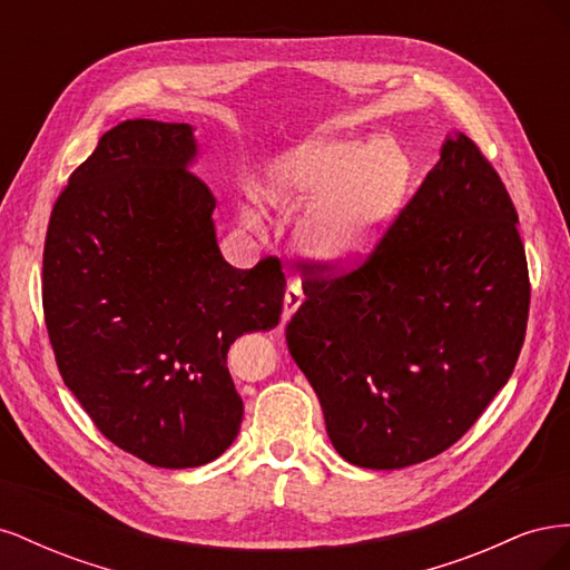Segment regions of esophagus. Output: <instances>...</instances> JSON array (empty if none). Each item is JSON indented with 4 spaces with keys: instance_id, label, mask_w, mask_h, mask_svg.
Returning a JSON list of instances; mask_svg holds the SVG:
<instances>
[{
    "instance_id": "1",
    "label": "esophagus",
    "mask_w": 570,
    "mask_h": 570,
    "mask_svg": "<svg viewBox=\"0 0 570 570\" xmlns=\"http://www.w3.org/2000/svg\"><path fill=\"white\" fill-rule=\"evenodd\" d=\"M304 302V295H302V287L297 283H292L287 289H285V306H283V323L289 321V316L297 312L299 304Z\"/></svg>"
}]
</instances>
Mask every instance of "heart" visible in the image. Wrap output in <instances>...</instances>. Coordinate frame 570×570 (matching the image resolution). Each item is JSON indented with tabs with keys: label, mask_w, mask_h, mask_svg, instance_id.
Returning <instances> with one entry per match:
<instances>
[{
	"label": "heart",
	"mask_w": 570,
	"mask_h": 570,
	"mask_svg": "<svg viewBox=\"0 0 570 570\" xmlns=\"http://www.w3.org/2000/svg\"><path fill=\"white\" fill-rule=\"evenodd\" d=\"M406 176V159L394 147L312 140L271 166L262 197L278 214H312L299 233L304 254L327 268H350L377 245ZM243 220L262 226L254 209Z\"/></svg>",
	"instance_id": "obj_1"
}]
</instances>
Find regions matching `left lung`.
<instances>
[{
    "label": "left lung",
    "instance_id": "obj_1",
    "mask_svg": "<svg viewBox=\"0 0 570 570\" xmlns=\"http://www.w3.org/2000/svg\"><path fill=\"white\" fill-rule=\"evenodd\" d=\"M519 214L463 132L356 271L304 264L285 327L337 454L394 471L442 454L519 361L530 281Z\"/></svg>",
    "mask_w": 570,
    "mask_h": 570
}]
</instances>
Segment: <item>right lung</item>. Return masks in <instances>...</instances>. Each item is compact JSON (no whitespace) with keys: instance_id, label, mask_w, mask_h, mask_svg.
I'll return each mask as SVG.
<instances>
[{"instance_id":"obj_1","label":"right lung","mask_w":570,"mask_h":570,"mask_svg":"<svg viewBox=\"0 0 570 570\" xmlns=\"http://www.w3.org/2000/svg\"><path fill=\"white\" fill-rule=\"evenodd\" d=\"M195 128L124 120L101 135L51 209L42 306L66 387L120 450L195 469L228 450L243 400L230 344L278 325V258H223L216 199L189 166Z\"/></svg>"}]
</instances>
